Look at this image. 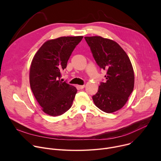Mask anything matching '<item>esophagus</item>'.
<instances>
[{"label": "esophagus", "mask_w": 161, "mask_h": 161, "mask_svg": "<svg viewBox=\"0 0 161 161\" xmlns=\"http://www.w3.org/2000/svg\"><path fill=\"white\" fill-rule=\"evenodd\" d=\"M78 88H80V89H83V88L85 86V85H78Z\"/></svg>", "instance_id": "1"}]
</instances>
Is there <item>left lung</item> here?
<instances>
[{"instance_id": "8db88e82", "label": "left lung", "mask_w": 161, "mask_h": 161, "mask_svg": "<svg viewBox=\"0 0 161 161\" xmlns=\"http://www.w3.org/2000/svg\"><path fill=\"white\" fill-rule=\"evenodd\" d=\"M97 64L106 71V81L101 82L92 96L96 106L111 113L121 109L132 93L134 75L130 60L120 46L100 36L85 37Z\"/></svg>"}]
</instances>
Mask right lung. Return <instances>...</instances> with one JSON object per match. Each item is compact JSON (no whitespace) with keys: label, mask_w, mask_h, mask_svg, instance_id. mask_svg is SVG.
<instances>
[{"label":"right lung","mask_w":161,"mask_h":161,"mask_svg":"<svg viewBox=\"0 0 161 161\" xmlns=\"http://www.w3.org/2000/svg\"><path fill=\"white\" fill-rule=\"evenodd\" d=\"M83 36L60 37L45 42L34 55L30 69V85L42 111L61 115L69 109L77 92L76 87L60 80L61 72Z\"/></svg>","instance_id":"right-lung-1"}]
</instances>
